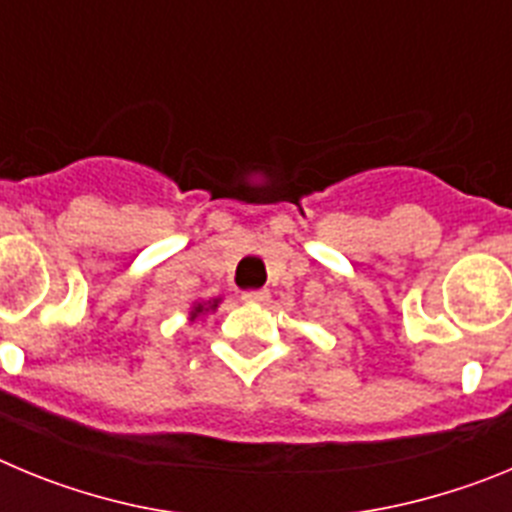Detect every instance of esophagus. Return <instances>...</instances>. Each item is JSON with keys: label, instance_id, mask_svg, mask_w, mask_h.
<instances>
[{"label": "esophagus", "instance_id": "34e87169", "mask_svg": "<svg viewBox=\"0 0 512 512\" xmlns=\"http://www.w3.org/2000/svg\"><path fill=\"white\" fill-rule=\"evenodd\" d=\"M269 289H253V292H243V300L253 302V305H266L269 302Z\"/></svg>", "mask_w": 512, "mask_h": 512}]
</instances>
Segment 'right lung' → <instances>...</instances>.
Instances as JSON below:
<instances>
[{
	"label": "right lung",
	"mask_w": 512,
	"mask_h": 512,
	"mask_svg": "<svg viewBox=\"0 0 512 512\" xmlns=\"http://www.w3.org/2000/svg\"><path fill=\"white\" fill-rule=\"evenodd\" d=\"M223 297H210V300H202V302H192L189 307V320H202L205 315H212V312L220 307Z\"/></svg>",
	"instance_id": "obj_1"
}]
</instances>
